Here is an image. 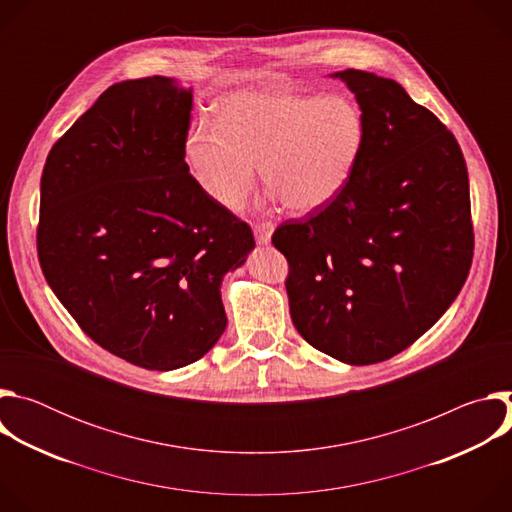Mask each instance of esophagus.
<instances>
[{
	"label": "esophagus",
	"instance_id": "34e87169",
	"mask_svg": "<svg viewBox=\"0 0 512 512\" xmlns=\"http://www.w3.org/2000/svg\"><path fill=\"white\" fill-rule=\"evenodd\" d=\"M273 231H275L273 223H257V225L253 227V233H255V241H257L259 245H267V243L271 241V235H273Z\"/></svg>",
	"mask_w": 512,
	"mask_h": 512
}]
</instances>
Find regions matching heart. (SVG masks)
I'll return each instance as SVG.
<instances>
[{
  "label": "heart",
  "instance_id": "1",
  "mask_svg": "<svg viewBox=\"0 0 512 512\" xmlns=\"http://www.w3.org/2000/svg\"><path fill=\"white\" fill-rule=\"evenodd\" d=\"M360 107L340 95H296L261 89L227 97L216 121H198L186 137L184 160L216 204L235 208L255 182L283 206L314 212L348 184L362 152Z\"/></svg>",
  "mask_w": 512,
  "mask_h": 512
}]
</instances>
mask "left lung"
Instances as JSON below:
<instances>
[{
    "instance_id": "left-lung-1",
    "label": "left lung",
    "mask_w": 512,
    "mask_h": 512,
    "mask_svg": "<svg viewBox=\"0 0 512 512\" xmlns=\"http://www.w3.org/2000/svg\"><path fill=\"white\" fill-rule=\"evenodd\" d=\"M354 95L364 141L344 190L273 245L289 263V314L346 364L387 360L458 298L474 253L468 170L456 137L405 89L364 70L330 75Z\"/></svg>"
}]
</instances>
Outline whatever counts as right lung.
I'll return each mask as SVG.
<instances>
[{
    "mask_svg": "<svg viewBox=\"0 0 512 512\" xmlns=\"http://www.w3.org/2000/svg\"><path fill=\"white\" fill-rule=\"evenodd\" d=\"M192 87L148 77L109 87L50 150L38 259L68 314L148 371L202 358L223 336L221 285L255 249L184 162Z\"/></svg>",
    "mask_w": 512,
    "mask_h": 512,
    "instance_id": "obj_1",
    "label": "right lung"
}]
</instances>
